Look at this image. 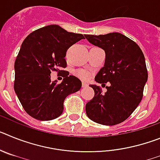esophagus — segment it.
<instances>
[{
	"label": "esophagus",
	"mask_w": 160,
	"mask_h": 160,
	"mask_svg": "<svg viewBox=\"0 0 160 160\" xmlns=\"http://www.w3.org/2000/svg\"><path fill=\"white\" fill-rule=\"evenodd\" d=\"M82 87L83 88H86V87H88V84H87V82H83L82 83Z\"/></svg>",
	"instance_id": "34e87169"
}]
</instances>
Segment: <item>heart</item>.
Wrapping results in <instances>:
<instances>
[{
  "label": "heart",
  "instance_id": "b5f03b06",
  "mask_svg": "<svg viewBox=\"0 0 160 160\" xmlns=\"http://www.w3.org/2000/svg\"><path fill=\"white\" fill-rule=\"evenodd\" d=\"M74 74L82 80H87L90 78V73L88 70H84V69H78V70H76L74 71Z\"/></svg>",
  "mask_w": 160,
  "mask_h": 160
}]
</instances>
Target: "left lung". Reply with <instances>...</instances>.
<instances>
[{
  "label": "left lung",
  "instance_id": "left-lung-1",
  "mask_svg": "<svg viewBox=\"0 0 160 160\" xmlns=\"http://www.w3.org/2000/svg\"><path fill=\"white\" fill-rule=\"evenodd\" d=\"M85 38L106 53L105 64L94 80L102 85L110 82L105 94H102L98 86L90 85L94 96L86 105L87 116L102 125L121 123L142 98L148 77L143 53L134 41L119 32L85 35Z\"/></svg>",
  "mask_w": 160,
  "mask_h": 160
}]
</instances>
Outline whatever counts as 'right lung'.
Masks as SVG:
<instances>
[{"label":"right lung","instance_id":"1","mask_svg":"<svg viewBox=\"0 0 160 160\" xmlns=\"http://www.w3.org/2000/svg\"><path fill=\"white\" fill-rule=\"evenodd\" d=\"M82 39L85 38L81 33L50 25L32 32L22 42L14 64L13 87L31 117L41 121L58 118L63 112L66 98L81 89V81L62 69L67 66V49ZM52 71L63 72L62 83L51 82Z\"/></svg>","mask_w":160,"mask_h":160}]
</instances>
